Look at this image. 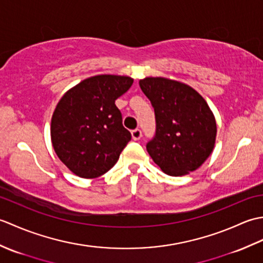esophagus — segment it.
I'll return each instance as SVG.
<instances>
[{
	"label": "esophagus",
	"instance_id": "esophagus-1",
	"mask_svg": "<svg viewBox=\"0 0 263 263\" xmlns=\"http://www.w3.org/2000/svg\"><path fill=\"white\" fill-rule=\"evenodd\" d=\"M131 135H132L133 140H139V139L142 137V132H141L140 128H136V130H133L131 132Z\"/></svg>",
	"mask_w": 263,
	"mask_h": 263
}]
</instances>
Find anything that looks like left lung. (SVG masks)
I'll use <instances>...</instances> for the list:
<instances>
[{"label": "left lung", "mask_w": 263, "mask_h": 263, "mask_svg": "<svg viewBox=\"0 0 263 263\" xmlns=\"http://www.w3.org/2000/svg\"><path fill=\"white\" fill-rule=\"evenodd\" d=\"M139 85L155 110L156 133L147 143L150 157L171 176L199 168L212 153L217 133L203 97L185 83L166 78H144Z\"/></svg>", "instance_id": "obj_1"}]
</instances>
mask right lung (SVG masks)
I'll use <instances>...</instances> for the list:
<instances>
[{"label":"right lung","instance_id":"1","mask_svg":"<svg viewBox=\"0 0 263 263\" xmlns=\"http://www.w3.org/2000/svg\"><path fill=\"white\" fill-rule=\"evenodd\" d=\"M124 76L88 78L66 91L51 123L53 148L60 160L83 178L105 174L131 140L115 100L132 86Z\"/></svg>","mask_w":263,"mask_h":263}]
</instances>
